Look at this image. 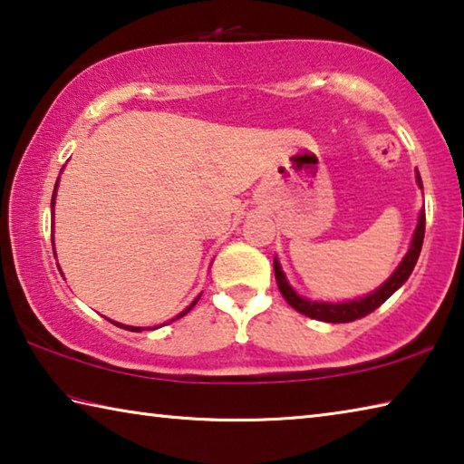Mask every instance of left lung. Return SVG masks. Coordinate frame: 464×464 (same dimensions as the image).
Here are the masks:
<instances>
[{"label": "left lung", "mask_w": 464, "mask_h": 464, "mask_svg": "<svg viewBox=\"0 0 464 464\" xmlns=\"http://www.w3.org/2000/svg\"><path fill=\"white\" fill-rule=\"evenodd\" d=\"M418 186L423 188L420 174H418ZM423 233H426V210H421L420 213L418 227H415L411 246H410V251L405 254L403 262L397 266V270L391 274L389 280L384 282L382 286H379L374 293L366 295L362 298H354V301H345V303H319V301H309V298H303L301 295L295 293L293 286L288 285L285 272H282V268H280V262L274 257V274H276L278 288H280L282 296L286 298V303L290 304V307L301 313V315H307V317L317 319V321H325V324H350V321L362 319L368 315V313L379 309L381 304L387 301V298L395 293L397 288H401L405 285V280L411 276L415 264H418L420 251H421Z\"/></svg>", "instance_id": "1"}]
</instances>
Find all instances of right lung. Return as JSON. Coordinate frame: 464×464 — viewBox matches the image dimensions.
I'll list each match as a JSON object with an SVG mask.
<instances>
[{
	"instance_id": "add662e5",
	"label": "right lung",
	"mask_w": 464,
	"mask_h": 464,
	"mask_svg": "<svg viewBox=\"0 0 464 464\" xmlns=\"http://www.w3.org/2000/svg\"><path fill=\"white\" fill-rule=\"evenodd\" d=\"M54 196H57V186H54V192H53V200H51V208H53V207H54ZM53 251H54V247H53ZM198 298H200V296H196V298H194V301H192V303H190V304H188V307H186V309H184V311H182V313H179V315H178V317H176V319H179V317H184V315H186V313H188V311H192V307H194V304H196V303H198ZM112 324H114V321H112ZM114 325H119V327H124V329H129V332H140V327H130V325H122V324H114ZM149 329H151V327H149Z\"/></svg>"
}]
</instances>
